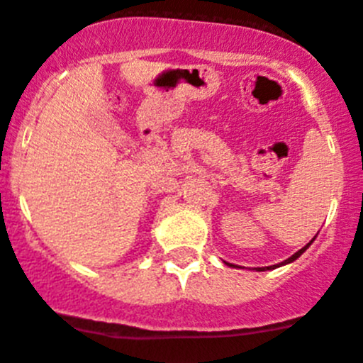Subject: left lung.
<instances>
[{"mask_svg":"<svg viewBox=\"0 0 363 363\" xmlns=\"http://www.w3.org/2000/svg\"><path fill=\"white\" fill-rule=\"evenodd\" d=\"M315 239V238H314ZM314 239H312V241H314ZM312 241L311 242H308V245H305L303 246V248H301V250H298V252L296 253H294V255L293 257H289V259H287V260H284V262L282 264H277V266H267L266 267V269H275V267H279V266H284V264H287V262H293V260H296L298 259V257H300L301 255V253H303L305 252V250H307L308 248V246H311L312 245ZM228 266H230V264H228ZM259 269H260V267H259ZM260 271H262V269H260Z\"/></svg>","mask_w":363,"mask_h":363,"instance_id":"left-lung-1","label":"left lung"}]
</instances>
